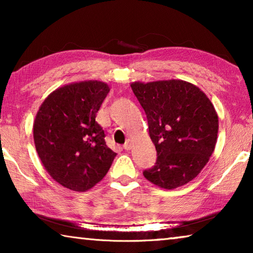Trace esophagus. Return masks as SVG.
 Instances as JSON below:
<instances>
[{
	"label": "esophagus",
	"instance_id": "34e87169",
	"mask_svg": "<svg viewBox=\"0 0 253 253\" xmlns=\"http://www.w3.org/2000/svg\"><path fill=\"white\" fill-rule=\"evenodd\" d=\"M123 147H124V149H126V151H128V149H130V147H131L130 140H129V139H127V140H126V143L123 145Z\"/></svg>",
	"mask_w": 253,
	"mask_h": 253
}]
</instances>
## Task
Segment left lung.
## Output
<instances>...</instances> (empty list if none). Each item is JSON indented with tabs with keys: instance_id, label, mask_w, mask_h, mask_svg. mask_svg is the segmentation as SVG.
Listing matches in <instances>:
<instances>
[{
	"instance_id": "8db88e82",
	"label": "left lung",
	"mask_w": 253,
	"mask_h": 253,
	"mask_svg": "<svg viewBox=\"0 0 253 253\" xmlns=\"http://www.w3.org/2000/svg\"><path fill=\"white\" fill-rule=\"evenodd\" d=\"M146 114L157 158L145 178L172 190L192 181L209 162L216 144L219 119L203 91L183 80L131 84Z\"/></svg>"
}]
</instances>
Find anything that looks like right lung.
I'll return each mask as SVG.
<instances>
[{"label":"right lung","mask_w":253,"mask_h":253,"mask_svg":"<svg viewBox=\"0 0 253 253\" xmlns=\"http://www.w3.org/2000/svg\"><path fill=\"white\" fill-rule=\"evenodd\" d=\"M108 92V84L101 81L67 84L49 95L37 114L33 137L38 155L50 176L72 191L95 186L116 156L96 122Z\"/></svg>","instance_id":"add662e5"}]
</instances>
